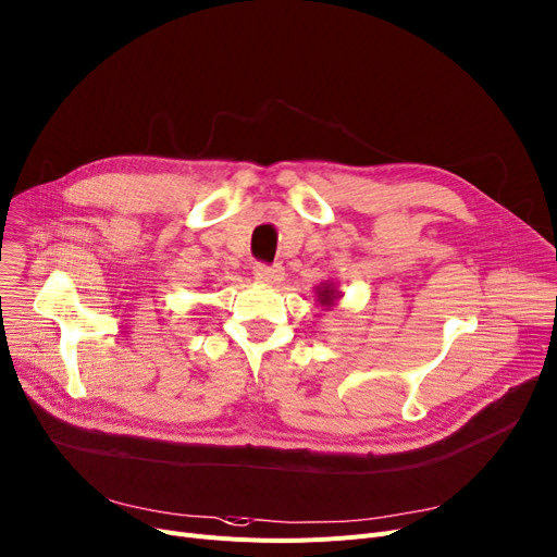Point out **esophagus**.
I'll return each mask as SVG.
<instances>
[{
    "instance_id": "obj_1",
    "label": "esophagus",
    "mask_w": 557,
    "mask_h": 557,
    "mask_svg": "<svg viewBox=\"0 0 557 557\" xmlns=\"http://www.w3.org/2000/svg\"><path fill=\"white\" fill-rule=\"evenodd\" d=\"M255 280L261 284H277L284 277V271L280 265H265V263H257L255 265Z\"/></svg>"
}]
</instances>
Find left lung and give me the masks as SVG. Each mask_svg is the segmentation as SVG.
Masks as SVG:
<instances>
[{
	"label": "left lung",
	"mask_w": 557,
	"mask_h": 557,
	"mask_svg": "<svg viewBox=\"0 0 557 557\" xmlns=\"http://www.w3.org/2000/svg\"><path fill=\"white\" fill-rule=\"evenodd\" d=\"M313 292H317L319 305H321L323 309H330V307H334V305H336V300L344 296L342 292H338V286H336L332 280H325V282H321L317 288H313Z\"/></svg>",
	"instance_id": "8db88e82"
}]
</instances>
